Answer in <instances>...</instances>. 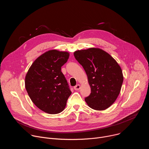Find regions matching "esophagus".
<instances>
[{
	"label": "esophagus",
	"mask_w": 149,
	"mask_h": 149,
	"mask_svg": "<svg viewBox=\"0 0 149 149\" xmlns=\"http://www.w3.org/2000/svg\"><path fill=\"white\" fill-rule=\"evenodd\" d=\"M80 88H81L80 85H79V84H77V86H75L74 87V89L75 90L77 91V90H79L80 89Z\"/></svg>",
	"instance_id": "34e87169"
}]
</instances>
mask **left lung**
Wrapping results in <instances>:
<instances>
[{
	"label": "left lung",
	"mask_w": 149,
	"mask_h": 149,
	"mask_svg": "<svg viewBox=\"0 0 149 149\" xmlns=\"http://www.w3.org/2000/svg\"><path fill=\"white\" fill-rule=\"evenodd\" d=\"M77 61L86 71L91 94L85 100L95 110H104L115 102L123 82L121 67L107 52L95 48L76 51Z\"/></svg>",
	"instance_id": "obj_1"
}]
</instances>
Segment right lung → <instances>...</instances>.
I'll return each instance as SVG.
<instances>
[{
  "label": "right lung",
  "mask_w": 149,
  "mask_h": 149,
  "mask_svg": "<svg viewBox=\"0 0 149 149\" xmlns=\"http://www.w3.org/2000/svg\"><path fill=\"white\" fill-rule=\"evenodd\" d=\"M70 54L57 50L48 51L39 56L25 77V88L34 104L51 114L64 110L71 94L61 67L67 62Z\"/></svg>",
  "instance_id": "right-lung-1"
}]
</instances>
